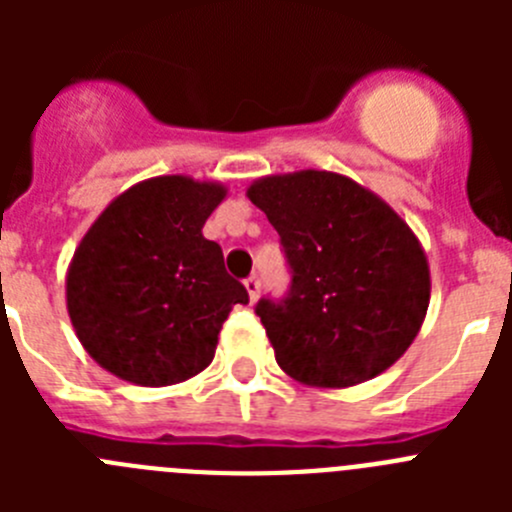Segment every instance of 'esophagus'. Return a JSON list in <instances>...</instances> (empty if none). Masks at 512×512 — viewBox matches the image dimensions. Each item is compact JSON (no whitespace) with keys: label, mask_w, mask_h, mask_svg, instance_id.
<instances>
[{"label":"esophagus","mask_w":512,"mask_h":512,"mask_svg":"<svg viewBox=\"0 0 512 512\" xmlns=\"http://www.w3.org/2000/svg\"><path fill=\"white\" fill-rule=\"evenodd\" d=\"M259 289H261V282L259 277H248L246 279V292H248V300L256 302V297H259Z\"/></svg>","instance_id":"obj_1"}]
</instances>
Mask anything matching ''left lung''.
<instances>
[{
  "label": "left lung",
  "instance_id": "8db88e82",
  "mask_svg": "<svg viewBox=\"0 0 512 512\" xmlns=\"http://www.w3.org/2000/svg\"><path fill=\"white\" fill-rule=\"evenodd\" d=\"M246 194L279 233L292 269L289 295L256 305L282 372L343 390L390 369L431 302V269L413 228L336 171L261 176Z\"/></svg>",
  "mask_w": 512,
  "mask_h": 512
}]
</instances>
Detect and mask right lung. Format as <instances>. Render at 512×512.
Instances as JSON below:
<instances>
[{"instance_id": "right-lung-1", "label": "right lung", "mask_w": 512, "mask_h": 512, "mask_svg": "<svg viewBox=\"0 0 512 512\" xmlns=\"http://www.w3.org/2000/svg\"><path fill=\"white\" fill-rule=\"evenodd\" d=\"M228 197L220 182L153 176L117 194L66 271V310L84 351L140 387L192 379L215 359L217 333L248 292L202 235Z\"/></svg>"}]
</instances>
